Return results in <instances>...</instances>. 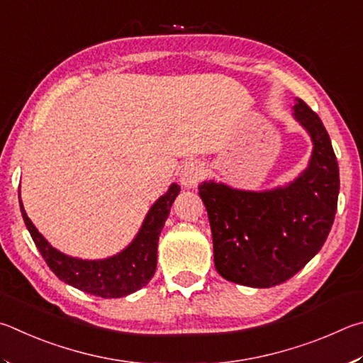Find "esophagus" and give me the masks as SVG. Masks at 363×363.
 <instances>
[{"label":"esophagus","mask_w":363,"mask_h":363,"mask_svg":"<svg viewBox=\"0 0 363 363\" xmlns=\"http://www.w3.org/2000/svg\"><path fill=\"white\" fill-rule=\"evenodd\" d=\"M206 172L207 170L204 167V164H201L199 161H189L182 167L180 183L185 188L198 186V183L204 180Z\"/></svg>","instance_id":"1"}]
</instances>
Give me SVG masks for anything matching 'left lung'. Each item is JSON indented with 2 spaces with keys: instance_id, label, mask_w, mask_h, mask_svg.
I'll use <instances>...</instances> for the list:
<instances>
[{
  "instance_id": "1",
  "label": "left lung",
  "mask_w": 363,
  "mask_h": 363,
  "mask_svg": "<svg viewBox=\"0 0 363 363\" xmlns=\"http://www.w3.org/2000/svg\"><path fill=\"white\" fill-rule=\"evenodd\" d=\"M295 118L314 143L309 167L285 188L239 191L204 182V201L213 238V262L226 281L268 289L303 269L332 230L340 193V170L328 132L317 113L296 99Z\"/></svg>"
}]
</instances>
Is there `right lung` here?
Returning a JSON list of instances; mask_svg holds the SVG:
<instances>
[{"label": "right lung", "instance_id": "add662e5", "mask_svg": "<svg viewBox=\"0 0 363 363\" xmlns=\"http://www.w3.org/2000/svg\"><path fill=\"white\" fill-rule=\"evenodd\" d=\"M180 186L174 183L146 215L143 226L133 242L116 257L87 262L55 250L31 223L21 201V212L35 245L50 271L68 285L101 298H121L145 287L155 276L157 240ZM21 198V196H18Z\"/></svg>", "mask_w": 363, "mask_h": 363}]
</instances>
